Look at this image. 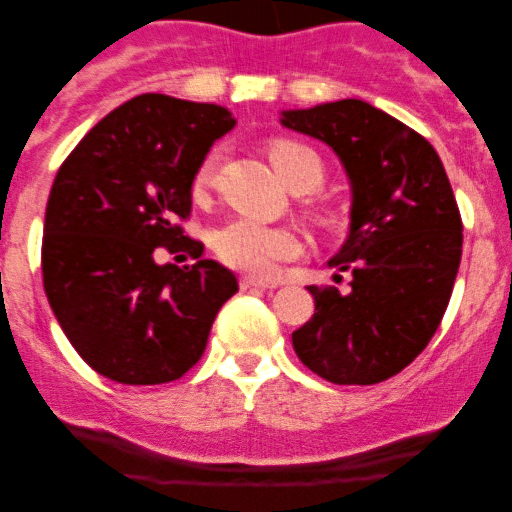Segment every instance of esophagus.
<instances>
[{
	"label": "esophagus",
	"instance_id": "1",
	"mask_svg": "<svg viewBox=\"0 0 512 512\" xmlns=\"http://www.w3.org/2000/svg\"><path fill=\"white\" fill-rule=\"evenodd\" d=\"M240 287L242 289H267V287H275V282L260 280V277H255V275H245V277H240Z\"/></svg>",
	"mask_w": 512,
	"mask_h": 512
}]
</instances>
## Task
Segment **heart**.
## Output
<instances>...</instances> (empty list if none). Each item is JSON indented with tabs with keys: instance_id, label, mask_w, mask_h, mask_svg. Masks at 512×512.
<instances>
[{
	"instance_id": "heart-1",
	"label": "heart",
	"mask_w": 512,
	"mask_h": 512,
	"mask_svg": "<svg viewBox=\"0 0 512 512\" xmlns=\"http://www.w3.org/2000/svg\"><path fill=\"white\" fill-rule=\"evenodd\" d=\"M267 156L275 165L277 175L289 188L302 183L304 190H312L322 183V160L312 148L302 146V143L289 141V138H275L267 146ZM218 160V151H213L198 165L193 178L195 193H203L213 183ZM312 218L322 227L334 223L332 215L324 213V210L312 213ZM213 247L225 265L242 272H252V275H270L280 262L292 260L302 250L299 237L289 227L265 225L250 218H232L225 225H220L213 235Z\"/></svg>"
}]
</instances>
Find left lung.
I'll return each mask as SVG.
<instances>
[{
    "mask_svg": "<svg viewBox=\"0 0 512 512\" xmlns=\"http://www.w3.org/2000/svg\"><path fill=\"white\" fill-rule=\"evenodd\" d=\"M280 121L327 143L352 188L349 235L329 260L352 272V289L309 287L314 314L292 347L332 384H379L426 349L451 299L463 225L448 175L426 138L359 98Z\"/></svg>",
    "mask_w": 512,
    "mask_h": 512,
    "instance_id": "1",
    "label": "left lung"
}]
</instances>
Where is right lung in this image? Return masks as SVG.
<instances>
[{
    "instance_id": "1",
    "label": "right lung",
    "mask_w": 512,
    "mask_h": 512,
    "mask_svg": "<svg viewBox=\"0 0 512 512\" xmlns=\"http://www.w3.org/2000/svg\"><path fill=\"white\" fill-rule=\"evenodd\" d=\"M235 118L215 103L143 94L113 108L56 173L41 272L54 317L81 359L118 384L175 381L198 364L237 280L183 235L193 178ZM185 249L195 266H160Z\"/></svg>"
}]
</instances>
